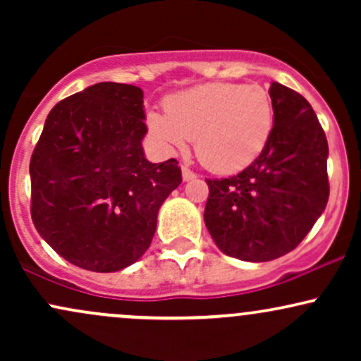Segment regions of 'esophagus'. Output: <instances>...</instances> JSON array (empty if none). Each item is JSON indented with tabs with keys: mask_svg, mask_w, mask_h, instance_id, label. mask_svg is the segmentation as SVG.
<instances>
[{
	"mask_svg": "<svg viewBox=\"0 0 361 361\" xmlns=\"http://www.w3.org/2000/svg\"><path fill=\"white\" fill-rule=\"evenodd\" d=\"M181 175H183V181H190V180H195V178H197V175H195L192 169L186 168V166L181 168Z\"/></svg>",
	"mask_w": 361,
	"mask_h": 361,
	"instance_id": "34e87169",
	"label": "esophagus"
}]
</instances>
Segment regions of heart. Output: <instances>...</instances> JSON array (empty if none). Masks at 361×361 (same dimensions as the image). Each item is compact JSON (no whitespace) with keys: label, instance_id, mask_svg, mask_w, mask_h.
<instances>
[{"label":"heart","instance_id":"heart-1","mask_svg":"<svg viewBox=\"0 0 361 361\" xmlns=\"http://www.w3.org/2000/svg\"><path fill=\"white\" fill-rule=\"evenodd\" d=\"M166 115L149 111V134L164 152L183 151L195 139L198 161L214 173L250 166L270 139L275 110L261 86L209 82L169 97Z\"/></svg>","mask_w":361,"mask_h":361}]
</instances>
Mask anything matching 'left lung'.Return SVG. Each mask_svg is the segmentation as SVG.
<instances>
[{"instance_id": "left-lung-1", "label": "left lung", "mask_w": 361, "mask_h": 361, "mask_svg": "<svg viewBox=\"0 0 361 361\" xmlns=\"http://www.w3.org/2000/svg\"><path fill=\"white\" fill-rule=\"evenodd\" d=\"M275 123L261 154L239 175L207 180L204 221L224 255L271 261L299 246L329 198L327 140L310 103L271 82Z\"/></svg>"}]
</instances>
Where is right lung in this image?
<instances>
[{
	"label": "right lung",
	"instance_id": "add662e5",
	"mask_svg": "<svg viewBox=\"0 0 361 361\" xmlns=\"http://www.w3.org/2000/svg\"><path fill=\"white\" fill-rule=\"evenodd\" d=\"M144 93L97 82L47 115L30 159L32 221L57 255L110 273L151 246L157 212L181 183L176 159L144 156Z\"/></svg>",
	"mask_w": 361,
	"mask_h": 361
}]
</instances>
